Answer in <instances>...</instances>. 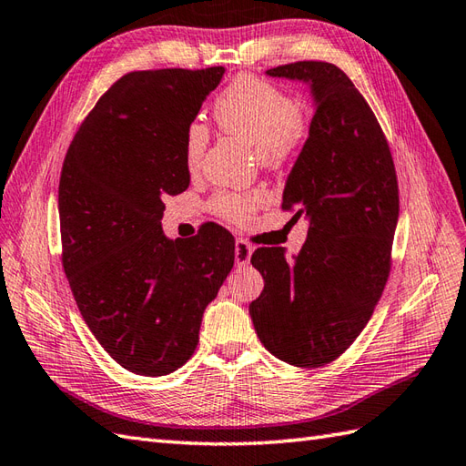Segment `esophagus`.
Returning <instances> with one entry per match:
<instances>
[{
  "instance_id": "obj_1",
  "label": "esophagus",
  "mask_w": 466,
  "mask_h": 466,
  "mask_svg": "<svg viewBox=\"0 0 466 466\" xmlns=\"http://www.w3.org/2000/svg\"><path fill=\"white\" fill-rule=\"evenodd\" d=\"M253 251H255V247L251 243H247L245 239H237L235 241V263L247 265L248 260H251Z\"/></svg>"
}]
</instances>
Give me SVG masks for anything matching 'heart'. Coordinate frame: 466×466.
Wrapping results in <instances>:
<instances>
[{
  "mask_svg": "<svg viewBox=\"0 0 466 466\" xmlns=\"http://www.w3.org/2000/svg\"><path fill=\"white\" fill-rule=\"evenodd\" d=\"M215 120L225 132L251 142L265 164L282 162L306 138L309 124L294 102L280 88L257 76L243 75L227 86L215 100ZM209 140L201 122H191L186 130L184 157L189 169L201 162ZM260 203V194H219L213 208L231 221H245Z\"/></svg>",
  "mask_w": 466,
  "mask_h": 466,
  "instance_id": "b5f03b06",
  "label": "heart"
}]
</instances>
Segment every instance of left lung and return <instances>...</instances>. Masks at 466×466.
I'll return each instance as SVG.
<instances>
[{
    "label": "left lung",
    "mask_w": 466,
    "mask_h": 466,
    "mask_svg": "<svg viewBox=\"0 0 466 466\" xmlns=\"http://www.w3.org/2000/svg\"><path fill=\"white\" fill-rule=\"evenodd\" d=\"M267 75L310 86L309 138L282 194V208L309 221V237L289 260L282 247L253 253L265 289L248 314L272 356L320 368L364 330L388 282L397 176L378 118L342 69L300 61Z\"/></svg>",
    "instance_id": "obj_1"
}]
</instances>
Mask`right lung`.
<instances>
[{
  "instance_id": "obj_1",
  "label": "right lung",
  "mask_w": 466,
  "mask_h": 466,
  "mask_svg": "<svg viewBox=\"0 0 466 466\" xmlns=\"http://www.w3.org/2000/svg\"><path fill=\"white\" fill-rule=\"evenodd\" d=\"M223 66L124 75L100 96L65 156L63 268L90 332L124 370L157 378L194 354L206 306L235 260V239L208 225L162 231L164 198L189 186L186 130Z\"/></svg>"
}]
</instances>
